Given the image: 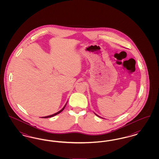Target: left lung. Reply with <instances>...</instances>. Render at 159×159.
<instances>
[{"mask_svg":"<svg viewBox=\"0 0 159 159\" xmlns=\"http://www.w3.org/2000/svg\"><path fill=\"white\" fill-rule=\"evenodd\" d=\"M96 115H97V116H98V115H97V114H96ZM99 117V116H98Z\"/></svg>","mask_w":159,"mask_h":159,"instance_id":"8db88e82","label":"left lung"}]
</instances>
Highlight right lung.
I'll list each match as a JSON object with an SVG mask.
<instances>
[{"instance_id": "1", "label": "right lung", "mask_w": 159, "mask_h": 159, "mask_svg": "<svg viewBox=\"0 0 159 159\" xmlns=\"http://www.w3.org/2000/svg\"><path fill=\"white\" fill-rule=\"evenodd\" d=\"M66 106V104L65 105V106L60 111H59L58 112H57V113H56L53 114H52V115H50V116H46V117H42V118H49V117H53L54 116H56V115H57V114H58L59 113H60L61 112H62L63 110H64V108H65V107Z\"/></svg>"}]
</instances>
